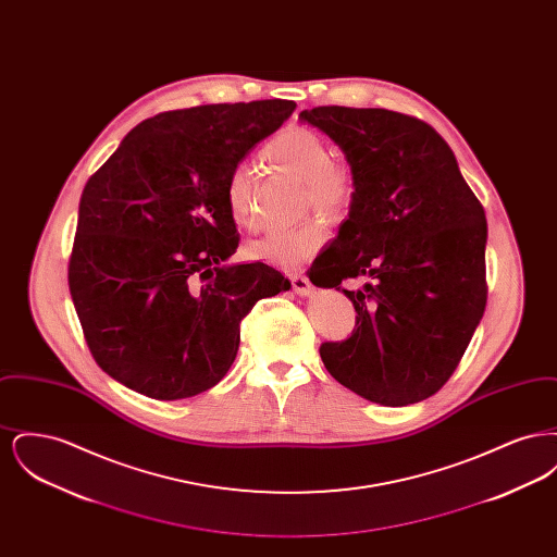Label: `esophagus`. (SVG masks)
I'll list each match as a JSON object with an SVG mask.
<instances>
[{
    "instance_id": "1",
    "label": "esophagus",
    "mask_w": 557,
    "mask_h": 557,
    "mask_svg": "<svg viewBox=\"0 0 557 557\" xmlns=\"http://www.w3.org/2000/svg\"><path fill=\"white\" fill-rule=\"evenodd\" d=\"M290 282L292 290L296 292V294H300V296H307V294L313 292V284H311L309 277L302 275V273H292Z\"/></svg>"
}]
</instances>
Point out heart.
Listing matches in <instances>:
<instances>
[{"instance_id":"1","label":"heart","mask_w":557,"mask_h":557,"mask_svg":"<svg viewBox=\"0 0 557 557\" xmlns=\"http://www.w3.org/2000/svg\"><path fill=\"white\" fill-rule=\"evenodd\" d=\"M263 154L302 180V211H319L336 219L350 209L355 198L352 171L343 160L332 159V150L319 133L292 127L275 135L267 144ZM225 205L239 230H257L259 216L255 207V173L250 164L239 162L232 169L225 186ZM323 234V223L318 216H311L290 230L269 232L263 238L252 239L246 246V255L255 261L292 269L302 265L318 252Z\"/></svg>"}]
</instances>
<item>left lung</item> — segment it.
Returning <instances> with one entry per match:
<instances>
[{
	"mask_svg": "<svg viewBox=\"0 0 557 557\" xmlns=\"http://www.w3.org/2000/svg\"><path fill=\"white\" fill-rule=\"evenodd\" d=\"M300 119L345 152L355 198L311 282L350 298L352 334L319 346L348 391L400 407L436 395L486 307V216L449 144L424 121L384 108L318 107ZM370 276L361 292L346 278Z\"/></svg>",
	"mask_w": 557,
	"mask_h": 557,
	"instance_id": "1",
	"label": "left lung"
}]
</instances>
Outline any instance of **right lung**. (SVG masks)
<instances>
[{
	"label": "right lung",
	"instance_id": "1",
	"mask_svg": "<svg viewBox=\"0 0 557 557\" xmlns=\"http://www.w3.org/2000/svg\"><path fill=\"white\" fill-rule=\"evenodd\" d=\"M294 108L257 100L160 112L85 184L69 288L85 343L116 382L159 400L209 391L238 355L239 321L290 288L265 263L221 261L239 242L227 177Z\"/></svg>",
	"mask_w": 557,
	"mask_h": 557
}]
</instances>
